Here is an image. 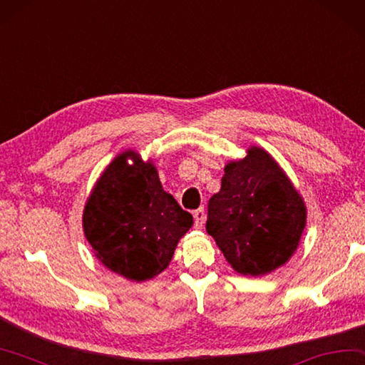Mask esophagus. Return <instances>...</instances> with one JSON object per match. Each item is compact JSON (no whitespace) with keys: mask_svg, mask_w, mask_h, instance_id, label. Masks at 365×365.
I'll list each match as a JSON object with an SVG mask.
<instances>
[{"mask_svg":"<svg viewBox=\"0 0 365 365\" xmlns=\"http://www.w3.org/2000/svg\"><path fill=\"white\" fill-rule=\"evenodd\" d=\"M193 218H195V227L197 230H201L204 227V222H205V214H204V209H196L193 212Z\"/></svg>","mask_w":365,"mask_h":365,"instance_id":"obj_1","label":"esophagus"}]
</instances>
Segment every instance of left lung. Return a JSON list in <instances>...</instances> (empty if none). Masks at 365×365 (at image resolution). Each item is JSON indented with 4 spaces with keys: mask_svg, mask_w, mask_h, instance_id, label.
<instances>
[{
    "mask_svg": "<svg viewBox=\"0 0 365 365\" xmlns=\"http://www.w3.org/2000/svg\"><path fill=\"white\" fill-rule=\"evenodd\" d=\"M304 223L307 207L294 185L267 151L252 147L225 168L205 230L237 273L260 276L292 257Z\"/></svg>",
    "mask_w": 365,
    "mask_h": 365,
    "instance_id": "left-lung-1",
    "label": "left lung"
}]
</instances>
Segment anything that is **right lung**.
<instances>
[{
  "mask_svg": "<svg viewBox=\"0 0 365 365\" xmlns=\"http://www.w3.org/2000/svg\"><path fill=\"white\" fill-rule=\"evenodd\" d=\"M191 225V214L163 190L155 165L143 163L134 151H125L108 165L83 214L86 240L98 260L137 282L168 267Z\"/></svg>",
  "mask_w": 365,
  "mask_h": 365,
  "instance_id": "right-lung-1",
  "label": "right lung"
}]
</instances>
